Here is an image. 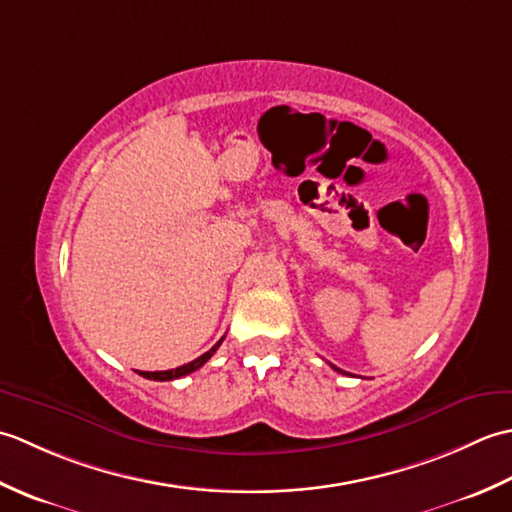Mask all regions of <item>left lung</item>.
Wrapping results in <instances>:
<instances>
[{
  "mask_svg": "<svg viewBox=\"0 0 512 512\" xmlns=\"http://www.w3.org/2000/svg\"><path fill=\"white\" fill-rule=\"evenodd\" d=\"M332 367H334V365H332ZM334 369H336V372H341V369H339V367H334ZM341 374H345V372H341Z\"/></svg>",
  "mask_w": 512,
  "mask_h": 512,
  "instance_id": "8db88e82",
  "label": "left lung"
}]
</instances>
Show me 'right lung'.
<instances>
[{
    "label": "right lung",
    "mask_w": 512,
    "mask_h": 512,
    "mask_svg": "<svg viewBox=\"0 0 512 512\" xmlns=\"http://www.w3.org/2000/svg\"><path fill=\"white\" fill-rule=\"evenodd\" d=\"M222 341H224V339L217 341L209 352H204L202 356H198V358H195V361H191V363H187V365H180V367H176V369H167V372H138V374L143 376V378H149V380H173V378H182V376H187V374L195 372V369H200L206 361H209V358L215 354L217 347L222 345Z\"/></svg>",
    "instance_id": "obj_1"
}]
</instances>
